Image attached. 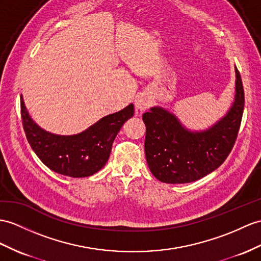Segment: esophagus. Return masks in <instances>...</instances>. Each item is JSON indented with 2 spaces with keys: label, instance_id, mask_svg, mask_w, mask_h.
Masks as SVG:
<instances>
[{
  "label": "esophagus",
  "instance_id": "obj_1",
  "mask_svg": "<svg viewBox=\"0 0 261 261\" xmlns=\"http://www.w3.org/2000/svg\"><path fill=\"white\" fill-rule=\"evenodd\" d=\"M135 106H136V109L141 112H144L147 110L150 106V98L148 95H146L144 93L138 94L135 98Z\"/></svg>",
  "mask_w": 261,
  "mask_h": 261
}]
</instances>
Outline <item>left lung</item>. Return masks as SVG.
<instances>
[{
  "instance_id": "obj_1",
  "label": "left lung",
  "mask_w": 261,
  "mask_h": 261,
  "mask_svg": "<svg viewBox=\"0 0 261 261\" xmlns=\"http://www.w3.org/2000/svg\"><path fill=\"white\" fill-rule=\"evenodd\" d=\"M234 100L226 115L205 130L187 129L174 114L151 107L143 114L146 126L145 155L158 180L185 184L198 180L226 161L238 136L245 93L237 67Z\"/></svg>"
}]
</instances>
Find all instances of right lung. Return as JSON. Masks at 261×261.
I'll use <instances>...</instances> for the list:
<instances>
[{"label": "right lung", "mask_w": 261, "mask_h": 261, "mask_svg": "<svg viewBox=\"0 0 261 261\" xmlns=\"http://www.w3.org/2000/svg\"><path fill=\"white\" fill-rule=\"evenodd\" d=\"M133 115L134 105L129 104L80 134L56 135L44 130L31 118L21 95L22 124L32 149L49 169L74 178L92 176L105 166L114 139Z\"/></svg>", "instance_id": "1"}]
</instances>
